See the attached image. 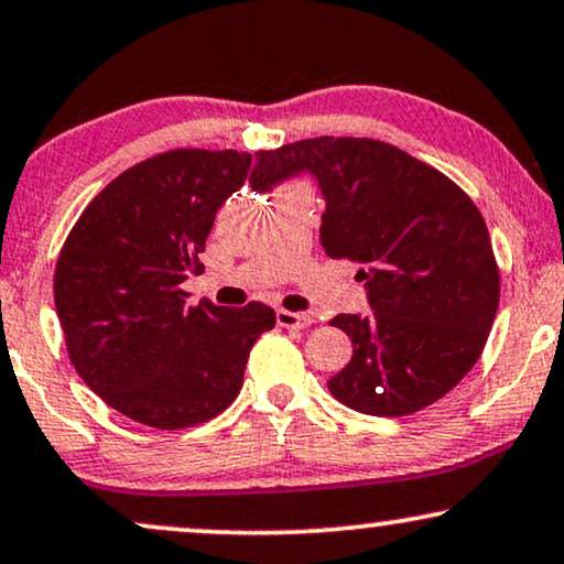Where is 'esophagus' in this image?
<instances>
[{"label": "esophagus", "mask_w": 564, "mask_h": 564, "mask_svg": "<svg viewBox=\"0 0 564 564\" xmlns=\"http://www.w3.org/2000/svg\"><path fill=\"white\" fill-rule=\"evenodd\" d=\"M278 325L289 327V329H306L312 325V317L304 312H289V310H278L275 314Z\"/></svg>", "instance_id": "1"}]
</instances>
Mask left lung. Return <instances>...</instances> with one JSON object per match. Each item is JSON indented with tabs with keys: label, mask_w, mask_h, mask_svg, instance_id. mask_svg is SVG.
<instances>
[{
	"label": "left lung",
	"mask_w": 564,
	"mask_h": 564,
	"mask_svg": "<svg viewBox=\"0 0 564 564\" xmlns=\"http://www.w3.org/2000/svg\"><path fill=\"white\" fill-rule=\"evenodd\" d=\"M310 172L325 195L319 242L358 262L371 314L329 322L352 358L327 381L364 415L402 417L438 402L471 371L500 302V273L479 208L444 172L373 139L319 137L258 154L265 193Z\"/></svg>",
	"instance_id": "1"
}]
</instances>
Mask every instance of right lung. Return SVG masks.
<instances>
[{"instance_id": "add662e5", "label": "right lung", "mask_w": 564, "mask_h": 564, "mask_svg": "<svg viewBox=\"0 0 564 564\" xmlns=\"http://www.w3.org/2000/svg\"><path fill=\"white\" fill-rule=\"evenodd\" d=\"M250 164L235 149H172L133 164L89 200L58 254L54 302L74 369L141 425L180 431L227 410L254 340L275 325L260 302L191 306L183 291Z\"/></svg>"}]
</instances>
